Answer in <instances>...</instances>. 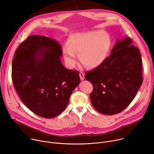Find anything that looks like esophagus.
<instances>
[{
	"label": "esophagus",
	"instance_id": "obj_1",
	"mask_svg": "<svg viewBox=\"0 0 154 154\" xmlns=\"http://www.w3.org/2000/svg\"><path fill=\"white\" fill-rule=\"evenodd\" d=\"M79 75H80V77L81 80H84V78H85V74H84V73H83V72H80Z\"/></svg>",
	"mask_w": 154,
	"mask_h": 154
}]
</instances>
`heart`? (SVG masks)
Instances as JSON below:
<instances>
[{"instance_id": "heart-1", "label": "heart", "mask_w": 154, "mask_h": 154, "mask_svg": "<svg viewBox=\"0 0 154 154\" xmlns=\"http://www.w3.org/2000/svg\"><path fill=\"white\" fill-rule=\"evenodd\" d=\"M111 48V38L105 31H91L75 33L68 39V46H64L63 52L66 63L74 68L77 61V54L80 61L90 68H94L106 60Z\"/></svg>"}]
</instances>
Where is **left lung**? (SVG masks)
Segmentation results:
<instances>
[{"label":"left lung","mask_w":154,"mask_h":154,"mask_svg":"<svg viewBox=\"0 0 154 154\" xmlns=\"http://www.w3.org/2000/svg\"><path fill=\"white\" fill-rule=\"evenodd\" d=\"M93 86L90 99L99 112L113 115L130 103L143 83L142 59L132 40L125 36L116 41L104 62L85 74Z\"/></svg>","instance_id":"8db88e82"}]
</instances>
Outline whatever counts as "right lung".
Instances as JSON below:
<instances>
[{"label": "right lung", "mask_w": 154, "mask_h": 154, "mask_svg": "<svg viewBox=\"0 0 154 154\" xmlns=\"http://www.w3.org/2000/svg\"><path fill=\"white\" fill-rule=\"evenodd\" d=\"M61 46L54 39L32 35L20 43L12 63V80L25 105L39 116L54 118L67 106L80 82L79 72L66 69Z\"/></svg>", "instance_id": "obj_1"}]
</instances>
